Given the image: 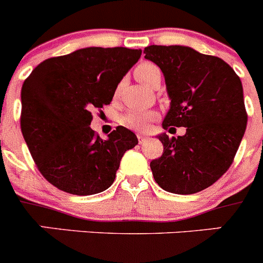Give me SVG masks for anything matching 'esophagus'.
<instances>
[{
	"instance_id": "34e87169",
	"label": "esophagus",
	"mask_w": 263,
	"mask_h": 263,
	"mask_svg": "<svg viewBox=\"0 0 263 263\" xmlns=\"http://www.w3.org/2000/svg\"><path fill=\"white\" fill-rule=\"evenodd\" d=\"M137 138H138L139 143H142L146 139V136H143V134H137Z\"/></svg>"
}]
</instances>
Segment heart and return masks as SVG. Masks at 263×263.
<instances>
[{
  "label": "heart",
  "mask_w": 263,
  "mask_h": 263,
  "mask_svg": "<svg viewBox=\"0 0 263 263\" xmlns=\"http://www.w3.org/2000/svg\"><path fill=\"white\" fill-rule=\"evenodd\" d=\"M134 76L142 84L152 87L155 79L160 78V69L150 62H143L134 68ZM159 117L155 110H127L120 117V124L127 129L146 132L150 124Z\"/></svg>",
  "instance_id": "heart-1"
}]
</instances>
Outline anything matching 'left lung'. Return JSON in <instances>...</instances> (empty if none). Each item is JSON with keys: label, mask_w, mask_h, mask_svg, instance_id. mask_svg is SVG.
Here are the masks:
<instances>
[{"label": "left lung", "mask_w": 263, "mask_h": 263, "mask_svg": "<svg viewBox=\"0 0 263 263\" xmlns=\"http://www.w3.org/2000/svg\"><path fill=\"white\" fill-rule=\"evenodd\" d=\"M145 58L164 75L171 104L159 134L163 154L150 162L155 182L179 195L200 192L233 163L248 122L240 78L228 63L185 46H148Z\"/></svg>", "instance_id": "obj_1"}]
</instances>
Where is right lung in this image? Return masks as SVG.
Returning <instances> with one entry per match:
<instances>
[{
  "label": "right lung",
  "instance_id": "right-lung-1",
  "mask_svg": "<svg viewBox=\"0 0 263 263\" xmlns=\"http://www.w3.org/2000/svg\"><path fill=\"white\" fill-rule=\"evenodd\" d=\"M141 53L126 47L81 48L43 60L25 80L21 130L39 173L51 184L87 196L115 182L121 158L138 139L124 126L101 139L89 126L92 110L110 104Z\"/></svg>",
  "mask_w": 263,
  "mask_h": 263
}]
</instances>
